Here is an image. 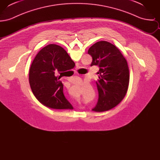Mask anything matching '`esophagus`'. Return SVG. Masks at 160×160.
Returning a JSON list of instances; mask_svg holds the SVG:
<instances>
[{"mask_svg": "<svg viewBox=\"0 0 160 160\" xmlns=\"http://www.w3.org/2000/svg\"><path fill=\"white\" fill-rule=\"evenodd\" d=\"M78 69V67H77L76 70H77V69Z\"/></svg>", "mask_w": 160, "mask_h": 160, "instance_id": "1", "label": "esophagus"}]
</instances>
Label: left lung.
I'll use <instances>...</instances> for the list:
<instances>
[{"label": "left lung", "mask_w": 160, "mask_h": 160, "mask_svg": "<svg viewBox=\"0 0 160 160\" xmlns=\"http://www.w3.org/2000/svg\"><path fill=\"white\" fill-rule=\"evenodd\" d=\"M88 54L92 57V65L99 67L96 82L98 101L92 110L102 112L118 105L125 97L129 82L127 62L119 50L107 41H98L92 46Z\"/></svg>", "instance_id": "1"}]
</instances>
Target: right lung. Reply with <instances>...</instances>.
Returning a JSON list of instances; mask_svg holds the SVG:
<instances>
[{
    "mask_svg": "<svg viewBox=\"0 0 160 160\" xmlns=\"http://www.w3.org/2000/svg\"><path fill=\"white\" fill-rule=\"evenodd\" d=\"M72 61L67 52L56 44L44 47L35 56L29 70V84L33 95L44 106L53 109L73 108L59 80Z\"/></svg>",
    "mask_w": 160,
    "mask_h": 160,
    "instance_id": "add662e5",
    "label": "right lung"
}]
</instances>
